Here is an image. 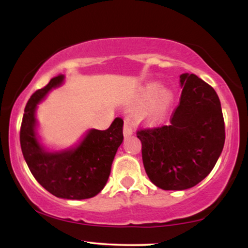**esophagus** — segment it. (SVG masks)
<instances>
[{
    "instance_id": "1",
    "label": "esophagus",
    "mask_w": 248,
    "mask_h": 248,
    "mask_svg": "<svg viewBox=\"0 0 248 248\" xmlns=\"http://www.w3.org/2000/svg\"><path fill=\"white\" fill-rule=\"evenodd\" d=\"M123 131H124V135H131L132 133H133V130H132V126H131L130 121L128 120H124Z\"/></svg>"
}]
</instances>
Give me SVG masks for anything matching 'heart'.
Segmentation results:
<instances>
[{
    "instance_id": "1",
    "label": "heart",
    "mask_w": 248,
    "mask_h": 248,
    "mask_svg": "<svg viewBox=\"0 0 248 248\" xmlns=\"http://www.w3.org/2000/svg\"><path fill=\"white\" fill-rule=\"evenodd\" d=\"M140 101L147 105L140 111L141 120L145 123H155L160 120L170 107L174 100V94L168 88L159 87L158 83L150 82L142 88Z\"/></svg>"
}]
</instances>
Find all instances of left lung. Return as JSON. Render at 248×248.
I'll return each instance as SVG.
<instances>
[{
	"mask_svg": "<svg viewBox=\"0 0 248 248\" xmlns=\"http://www.w3.org/2000/svg\"><path fill=\"white\" fill-rule=\"evenodd\" d=\"M179 82L181 103L170 124L137 134L148 177L166 191H183L203 181L225 144V122L215 89L193 73L181 74Z\"/></svg>",
	"mask_w": 248,
	"mask_h": 248,
	"instance_id": "obj_1",
	"label": "left lung"
}]
</instances>
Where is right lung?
Listing matches in <instances>:
<instances>
[{
	"label": "right lung",
	"mask_w": 248,
	"mask_h": 248,
	"mask_svg": "<svg viewBox=\"0 0 248 248\" xmlns=\"http://www.w3.org/2000/svg\"><path fill=\"white\" fill-rule=\"evenodd\" d=\"M64 80V76L53 78L30 97L22 117L20 144L30 171L46 191L61 199H90L101 192L109 177L115 155L123 142V120L115 118L106 131L88 130L72 147L49 150L37 132L36 110Z\"/></svg>",
	"instance_id": "add662e5"
}]
</instances>
